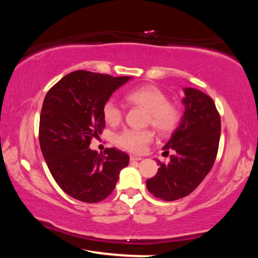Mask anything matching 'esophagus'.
<instances>
[{
	"instance_id": "esophagus-1",
	"label": "esophagus",
	"mask_w": 258,
	"mask_h": 258,
	"mask_svg": "<svg viewBox=\"0 0 258 258\" xmlns=\"http://www.w3.org/2000/svg\"><path fill=\"white\" fill-rule=\"evenodd\" d=\"M130 159L132 161H139V160H141L142 158H141V157H137V156H131Z\"/></svg>"
}]
</instances>
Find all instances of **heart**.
Here are the masks:
<instances>
[{"mask_svg":"<svg viewBox=\"0 0 258 258\" xmlns=\"http://www.w3.org/2000/svg\"><path fill=\"white\" fill-rule=\"evenodd\" d=\"M128 102L148 110L147 123L161 134L172 132L182 118L176 103L168 101L167 95L155 85H142L126 94ZM103 119L109 125H117L123 118V111L115 100H108L102 108ZM154 140L151 130L126 128L116 135V143L133 154H142Z\"/></svg>","mask_w":258,"mask_h":258,"instance_id":"obj_1","label":"heart"}]
</instances>
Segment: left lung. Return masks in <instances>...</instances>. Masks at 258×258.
<instances>
[{
  "label": "left lung",
  "instance_id": "obj_1",
  "mask_svg": "<svg viewBox=\"0 0 258 258\" xmlns=\"http://www.w3.org/2000/svg\"><path fill=\"white\" fill-rule=\"evenodd\" d=\"M180 125L164 146L173 151L168 164L160 163L156 175L147 180L150 194L173 202L190 195L203 182L216 159L221 137V117L213 99L202 91L185 87Z\"/></svg>",
  "mask_w": 258,
  "mask_h": 258
}]
</instances>
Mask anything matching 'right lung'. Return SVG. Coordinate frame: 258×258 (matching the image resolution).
I'll return each mask as SVG.
<instances>
[{
    "mask_svg": "<svg viewBox=\"0 0 258 258\" xmlns=\"http://www.w3.org/2000/svg\"><path fill=\"white\" fill-rule=\"evenodd\" d=\"M132 77H112L76 71L46 93L40 117V146L52 176L68 196L83 203L106 199L130 157L116 148L103 154L90 149L102 133V108L111 94Z\"/></svg>",
    "mask_w": 258,
    "mask_h": 258,
    "instance_id": "obj_1",
    "label": "right lung"
}]
</instances>
